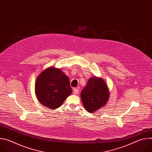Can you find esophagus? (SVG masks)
<instances>
[{
	"label": "esophagus",
	"mask_w": 152,
	"mask_h": 152,
	"mask_svg": "<svg viewBox=\"0 0 152 152\" xmlns=\"http://www.w3.org/2000/svg\"><path fill=\"white\" fill-rule=\"evenodd\" d=\"M73 93L75 94H79V90L77 88H74L73 89Z\"/></svg>",
	"instance_id": "obj_1"
}]
</instances>
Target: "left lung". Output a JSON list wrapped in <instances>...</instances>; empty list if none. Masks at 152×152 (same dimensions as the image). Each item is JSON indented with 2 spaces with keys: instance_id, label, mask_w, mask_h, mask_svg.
I'll use <instances>...</instances> for the list:
<instances>
[{
  "instance_id": "8db88e82",
  "label": "left lung",
  "mask_w": 152,
  "mask_h": 152,
  "mask_svg": "<svg viewBox=\"0 0 152 152\" xmlns=\"http://www.w3.org/2000/svg\"><path fill=\"white\" fill-rule=\"evenodd\" d=\"M80 97L85 110L94 113L104 106L110 99L107 85L102 78L93 76L88 79Z\"/></svg>"
}]
</instances>
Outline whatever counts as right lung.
I'll list each match as a JSON object with an SVG mask.
<instances>
[{"label": "right lung", "instance_id": "1", "mask_svg": "<svg viewBox=\"0 0 152 152\" xmlns=\"http://www.w3.org/2000/svg\"><path fill=\"white\" fill-rule=\"evenodd\" d=\"M36 97L43 106L54 110L60 107L72 93L67 76L60 69L49 67L38 76L35 83Z\"/></svg>", "mask_w": 152, "mask_h": 152}]
</instances>
